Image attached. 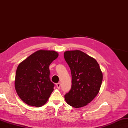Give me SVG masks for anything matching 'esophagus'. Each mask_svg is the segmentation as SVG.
Instances as JSON below:
<instances>
[{
  "mask_svg": "<svg viewBox=\"0 0 128 128\" xmlns=\"http://www.w3.org/2000/svg\"><path fill=\"white\" fill-rule=\"evenodd\" d=\"M56 86H57V88H60V87H61V84H60V82L57 83V84H56Z\"/></svg>",
  "mask_w": 128,
  "mask_h": 128,
  "instance_id": "1",
  "label": "esophagus"
}]
</instances>
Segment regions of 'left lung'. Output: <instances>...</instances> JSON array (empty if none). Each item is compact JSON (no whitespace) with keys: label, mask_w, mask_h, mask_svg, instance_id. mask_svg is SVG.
<instances>
[{"label":"left lung","mask_w":128,"mask_h":128,"mask_svg":"<svg viewBox=\"0 0 128 128\" xmlns=\"http://www.w3.org/2000/svg\"><path fill=\"white\" fill-rule=\"evenodd\" d=\"M64 58L72 76L71 88L64 99L72 107L85 106L99 92L102 81L99 64L95 58L80 50L64 52Z\"/></svg>","instance_id":"1"}]
</instances>
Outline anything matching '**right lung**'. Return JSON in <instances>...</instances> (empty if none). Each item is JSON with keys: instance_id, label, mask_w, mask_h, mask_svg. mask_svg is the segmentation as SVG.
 Here are the masks:
<instances>
[{"instance_id": "add662e5", "label": "right lung", "mask_w": 128, "mask_h": 128, "mask_svg": "<svg viewBox=\"0 0 128 128\" xmlns=\"http://www.w3.org/2000/svg\"><path fill=\"white\" fill-rule=\"evenodd\" d=\"M58 56L54 50H39L19 64L16 74L15 88L26 104L42 106L54 91L50 78V64Z\"/></svg>"}]
</instances>
